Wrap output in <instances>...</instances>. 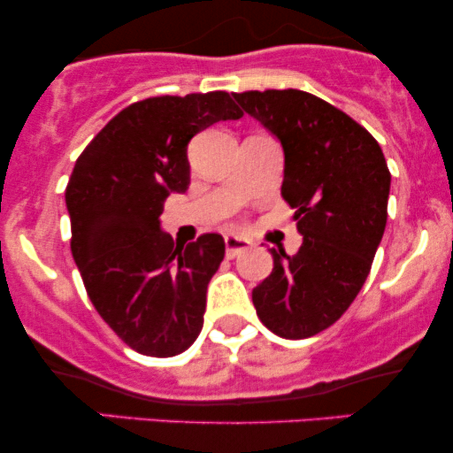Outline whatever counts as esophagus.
<instances>
[{"label":"esophagus","instance_id":"1","mask_svg":"<svg viewBox=\"0 0 453 453\" xmlns=\"http://www.w3.org/2000/svg\"><path fill=\"white\" fill-rule=\"evenodd\" d=\"M249 249V241H244L241 236H226V256L227 257H236L241 256L242 251Z\"/></svg>","mask_w":453,"mask_h":453}]
</instances>
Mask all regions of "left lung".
Returning <instances> with one entry per match:
<instances>
[{"instance_id": "1", "label": "left lung", "mask_w": 453, "mask_h": 453, "mask_svg": "<svg viewBox=\"0 0 453 453\" xmlns=\"http://www.w3.org/2000/svg\"><path fill=\"white\" fill-rule=\"evenodd\" d=\"M234 100L283 147L280 196L303 234L296 256L270 249L274 268L253 289V304L277 336L309 339L349 309L371 273L392 176L377 140L321 97L268 89Z\"/></svg>"}]
</instances>
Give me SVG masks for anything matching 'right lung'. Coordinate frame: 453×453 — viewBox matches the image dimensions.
<instances>
[{
	"label": "right lung",
	"mask_w": 453,
	"mask_h": 453,
	"mask_svg": "<svg viewBox=\"0 0 453 453\" xmlns=\"http://www.w3.org/2000/svg\"><path fill=\"white\" fill-rule=\"evenodd\" d=\"M241 117L226 91L149 97L111 119L72 170V256L97 313L142 356H179L204 324L226 242L219 234L174 242L159 215L165 197L189 187V140Z\"/></svg>",
	"instance_id": "add662e5"
}]
</instances>
